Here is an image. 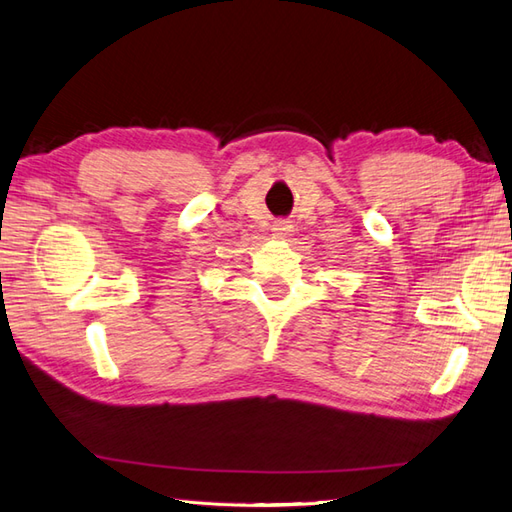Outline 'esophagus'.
I'll return each mask as SVG.
<instances>
[{
  "label": "esophagus",
  "mask_w": 512,
  "mask_h": 512,
  "mask_svg": "<svg viewBox=\"0 0 512 512\" xmlns=\"http://www.w3.org/2000/svg\"><path fill=\"white\" fill-rule=\"evenodd\" d=\"M274 234H276L278 238H289V236H291V225H289L287 221H278V223L274 225Z\"/></svg>",
  "instance_id": "esophagus-1"
}]
</instances>
